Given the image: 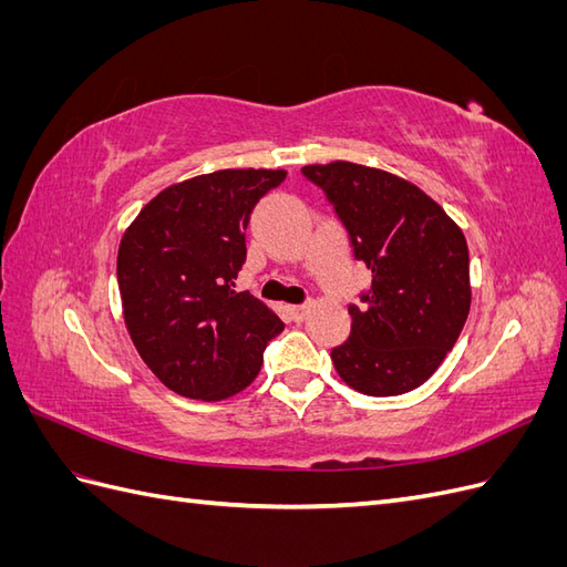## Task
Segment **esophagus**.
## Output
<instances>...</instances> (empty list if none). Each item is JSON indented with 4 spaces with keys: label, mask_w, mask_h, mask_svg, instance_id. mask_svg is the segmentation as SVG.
Returning <instances> with one entry per match:
<instances>
[{
    "label": "esophagus",
    "mask_w": 567,
    "mask_h": 567,
    "mask_svg": "<svg viewBox=\"0 0 567 567\" xmlns=\"http://www.w3.org/2000/svg\"><path fill=\"white\" fill-rule=\"evenodd\" d=\"M307 310H310V307H307V305H290L288 307V315H290V319L302 321L307 317Z\"/></svg>",
    "instance_id": "34e87169"
}]
</instances>
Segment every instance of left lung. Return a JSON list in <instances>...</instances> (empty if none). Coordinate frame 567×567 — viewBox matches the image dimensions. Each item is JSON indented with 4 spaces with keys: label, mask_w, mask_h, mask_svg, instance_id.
<instances>
[{
    "label": "left lung",
    "mask_w": 567,
    "mask_h": 567,
    "mask_svg": "<svg viewBox=\"0 0 567 567\" xmlns=\"http://www.w3.org/2000/svg\"><path fill=\"white\" fill-rule=\"evenodd\" d=\"M348 229L371 286L350 305L352 331L331 350L338 375L371 398L423 385L471 310L468 246L454 219L419 186L385 169L336 161L307 165Z\"/></svg>",
    "instance_id": "1"
}]
</instances>
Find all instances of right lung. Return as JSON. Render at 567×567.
<instances>
[{
	"instance_id": "add662e5",
	"label": "right lung",
	"mask_w": 567,
	"mask_h": 567,
	"mask_svg": "<svg viewBox=\"0 0 567 567\" xmlns=\"http://www.w3.org/2000/svg\"><path fill=\"white\" fill-rule=\"evenodd\" d=\"M284 169H217L167 186L127 227L117 286L130 338L182 398L217 402L248 388L284 321L236 293L250 213Z\"/></svg>"
}]
</instances>
